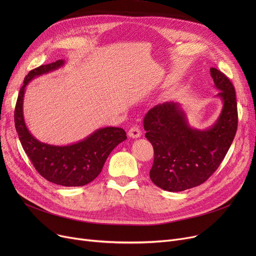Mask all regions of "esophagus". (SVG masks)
Instances as JSON below:
<instances>
[{
	"label": "esophagus",
	"instance_id": "esophagus-1",
	"mask_svg": "<svg viewBox=\"0 0 256 256\" xmlns=\"http://www.w3.org/2000/svg\"><path fill=\"white\" fill-rule=\"evenodd\" d=\"M128 136H130V138H134V139L141 137V130H140L139 126H132V128H130V130H128Z\"/></svg>",
	"mask_w": 256,
	"mask_h": 256
}]
</instances>
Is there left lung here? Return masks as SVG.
Segmentation results:
<instances>
[{"mask_svg": "<svg viewBox=\"0 0 256 256\" xmlns=\"http://www.w3.org/2000/svg\"><path fill=\"white\" fill-rule=\"evenodd\" d=\"M223 108L216 124L200 130L192 128L180 104L154 106L144 117L145 137L154 147L150 172L152 182L169 192H180L204 184L218 169L238 128L236 91L230 80L210 68Z\"/></svg>", "mask_w": 256, "mask_h": 256, "instance_id": "8db88e82", "label": "left lung"}]
</instances>
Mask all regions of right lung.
Here are the masks:
<instances>
[{
	"mask_svg": "<svg viewBox=\"0 0 256 256\" xmlns=\"http://www.w3.org/2000/svg\"><path fill=\"white\" fill-rule=\"evenodd\" d=\"M64 60L40 65L26 76L14 110V124L22 148L37 172L46 180L64 186H85L98 176L106 160L115 147L126 139L121 128H104L78 143L56 146L39 142L26 126L22 102L26 86L34 78L58 70Z\"/></svg>",
	"mask_w": 256,
	"mask_h": 256,
	"instance_id": "add662e5",
	"label": "right lung"
}]
</instances>
